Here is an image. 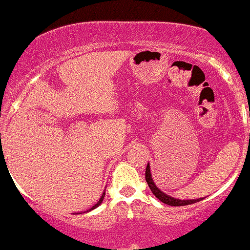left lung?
I'll list each match as a JSON object with an SVG mask.
<instances>
[{
  "mask_svg": "<svg viewBox=\"0 0 250 250\" xmlns=\"http://www.w3.org/2000/svg\"><path fill=\"white\" fill-rule=\"evenodd\" d=\"M146 181H147L148 186H149L150 191L153 192V194H154V196L157 197L160 202L167 204V206H172V207L188 206V204H193V203H196V202H199L202 199V198H199V199H189V201H181V199H176V198H174V197H170V196H167V194H165L164 192L160 191V189L155 186L154 182H153L152 175H150L149 164H148L147 167H146Z\"/></svg>",
  "mask_w": 250,
  "mask_h": 250,
  "instance_id": "1",
  "label": "left lung"
}]
</instances>
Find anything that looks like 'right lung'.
I'll return each mask as SVG.
<instances>
[{
    "instance_id": "right-lung-1",
    "label": "right lung",
    "mask_w": 250,
    "mask_h": 250,
    "mask_svg": "<svg viewBox=\"0 0 250 250\" xmlns=\"http://www.w3.org/2000/svg\"><path fill=\"white\" fill-rule=\"evenodd\" d=\"M104 194H105V192H104V193H103V194H102V197H101V199H100V201H98V202H97V203H96V204H95V206H93V207H92V208H91L90 210H92V209L97 208V207H98V206H100V204H101V203H102V202H103V198H104Z\"/></svg>"
}]
</instances>
